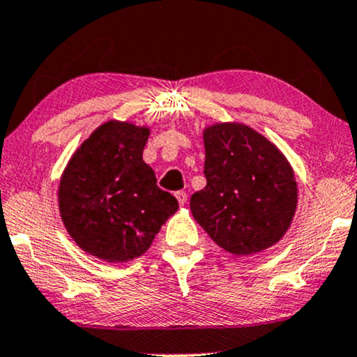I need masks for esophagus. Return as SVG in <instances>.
I'll use <instances>...</instances> for the list:
<instances>
[{
    "label": "esophagus",
    "instance_id": "1",
    "mask_svg": "<svg viewBox=\"0 0 357 357\" xmlns=\"http://www.w3.org/2000/svg\"><path fill=\"white\" fill-rule=\"evenodd\" d=\"M176 196V199H178V202H179V206H184V204L188 202V194L184 192V191H178L174 194Z\"/></svg>",
    "mask_w": 357,
    "mask_h": 357
}]
</instances>
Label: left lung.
I'll use <instances>...</instances> for the list:
<instances>
[{"label":"left lung","instance_id":"1","mask_svg":"<svg viewBox=\"0 0 357 357\" xmlns=\"http://www.w3.org/2000/svg\"><path fill=\"white\" fill-rule=\"evenodd\" d=\"M207 184L191 196V212L228 253L248 256L286 235L297 208V183L282 151L236 122L204 129Z\"/></svg>","mask_w":357,"mask_h":357}]
</instances>
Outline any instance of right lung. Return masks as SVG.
Segmentation results:
<instances>
[{
    "mask_svg": "<svg viewBox=\"0 0 357 357\" xmlns=\"http://www.w3.org/2000/svg\"><path fill=\"white\" fill-rule=\"evenodd\" d=\"M149 127L109 121L71 156L61 174L59 207L68 235L107 263L139 258L178 201L156 186L142 155Z\"/></svg>",
    "mask_w": 357,
    "mask_h": 357,
    "instance_id": "add662e5",
    "label": "right lung"
}]
</instances>
